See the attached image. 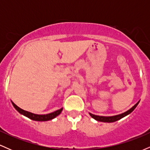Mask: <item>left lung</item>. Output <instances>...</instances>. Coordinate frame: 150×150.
I'll list each match as a JSON object with an SVG mask.
<instances>
[{"instance_id": "left-lung-1", "label": "left lung", "mask_w": 150, "mask_h": 150, "mask_svg": "<svg viewBox=\"0 0 150 150\" xmlns=\"http://www.w3.org/2000/svg\"><path fill=\"white\" fill-rule=\"evenodd\" d=\"M139 102H140V101H139L137 104L134 105V106H132L131 108H130V109L128 110V111H125V112L123 113H120V114H118V115H116V116H97V115L92 114V113H89V115H90L92 118H94V119H95L96 120H98V121L106 122V123H113V122L117 121V120L121 119L122 118L126 116L127 115L130 114V113L132 112V111H133V110L135 109L136 107H137V104H139Z\"/></svg>"}]
</instances>
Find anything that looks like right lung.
I'll return each mask as SVG.
<instances>
[{
	"label": "right lung",
	"instance_id": "obj_1",
	"mask_svg": "<svg viewBox=\"0 0 150 150\" xmlns=\"http://www.w3.org/2000/svg\"><path fill=\"white\" fill-rule=\"evenodd\" d=\"M12 104H13V106H14L15 109L18 111L19 113H21V114L24 115V116L27 117V118H30V119L36 120V121H47V120H52L54 118H56V116H58L60 113H61V111H63V108H61V109L57 110V111H54V112L48 113V114H44V115H39V114H35V113L29 112V111H25V110L22 109L20 107H18L16 104H14L13 101H11Z\"/></svg>",
	"mask_w": 150,
	"mask_h": 150
}]
</instances>
